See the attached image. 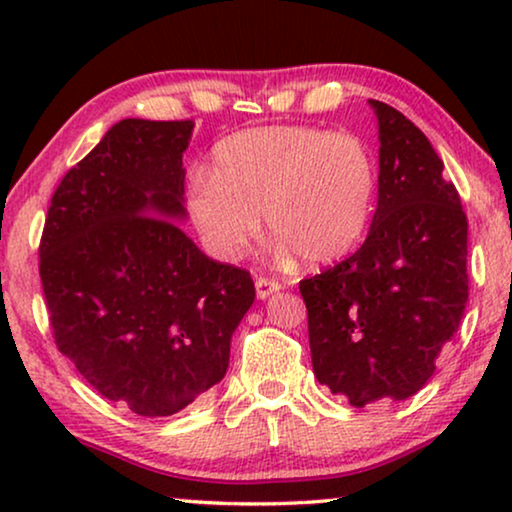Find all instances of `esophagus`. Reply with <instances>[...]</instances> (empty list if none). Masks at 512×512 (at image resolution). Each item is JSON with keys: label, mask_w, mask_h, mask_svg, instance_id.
I'll return each mask as SVG.
<instances>
[{"label": "esophagus", "mask_w": 512, "mask_h": 512, "mask_svg": "<svg viewBox=\"0 0 512 512\" xmlns=\"http://www.w3.org/2000/svg\"><path fill=\"white\" fill-rule=\"evenodd\" d=\"M279 289H282V284L275 282V279H268V277H258L256 279V296H258V300L270 298L272 293H277Z\"/></svg>", "instance_id": "esophagus-1"}]
</instances>
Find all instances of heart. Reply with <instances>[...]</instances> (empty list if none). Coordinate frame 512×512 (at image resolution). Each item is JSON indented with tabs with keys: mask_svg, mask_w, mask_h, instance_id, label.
Wrapping results in <instances>:
<instances>
[{
	"mask_svg": "<svg viewBox=\"0 0 512 512\" xmlns=\"http://www.w3.org/2000/svg\"><path fill=\"white\" fill-rule=\"evenodd\" d=\"M375 193V158L359 137L312 125H263L214 146L209 177L188 181L186 214L216 261L242 258L263 212L279 254L328 265L366 235Z\"/></svg>",
	"mask_w": 512,
	"mask_h": 512,
	"instance_id": "obj_1",
	"label": "heart"
}]
</instances>
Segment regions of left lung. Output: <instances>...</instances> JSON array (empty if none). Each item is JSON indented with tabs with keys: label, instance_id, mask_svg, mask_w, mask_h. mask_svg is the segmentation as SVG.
Masks as SVG:
<instances>
[{
	"label": "left lung",
	"instance_id": "8db88e82",
	"mask_svg": "<svg viewBox=\"0 0 512 512\" xmlns=\"http://www.w3.org/2000/svg\"><path fill=\"white\" fill-rule=\"evenodd\" d=\"M368 104L380 139L368 237L335 268L300 282L314 375L354 408L415 396L468 300V221L443 160L401 111Z\"/></svg>",
	"mask_w": 512,
	"mask_h": 512
}]
</instances>
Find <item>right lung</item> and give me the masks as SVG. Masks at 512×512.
Here are the masks:
<instances>
[{
	"label": "right lung",
	"mask_w": 512,
	"mask_h": 512,
	"mask_svg": "<svg viewBox=\"0 0 512 512\" xmlns=\"http://www.w3.org/2000/svg\"><path fill=\"white\" fill-rule=\"evenodd\" d=\"M193 121L123 118L60 181L39 272L55 345L90 387L142 417L223 380L256 291L179 226Z\"/></svg>",
	"instance_id": "add662e5"
}]
</instances>
